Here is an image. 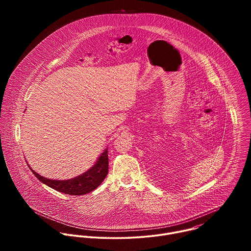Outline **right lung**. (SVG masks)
I'll use <instances>...</instances> for the list:
<instances>
[{
	"instance_id": "add662e5",
	"label": "right lung",
	"mask_w": 251,
	"mask_h": 251,
	"mask_svg": "<svg viewBox=\"0 0 251 251\" xmlns=\"http://www.w3.org/2000/svg\"><path fill=\"white\" fill-rule=\"evenodd\" d=\"M107 150L108 148L105 149V151L98 157L96 163L89 170L77 176L67 178V180H53V178L45 177L33 171L30 166H28V168L42 183L50 188L66 195L82 196L94 191L104 181L108 174V154H107L108 152Z\"/></svg>"
}]
</instances>
